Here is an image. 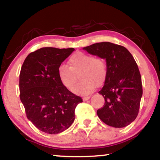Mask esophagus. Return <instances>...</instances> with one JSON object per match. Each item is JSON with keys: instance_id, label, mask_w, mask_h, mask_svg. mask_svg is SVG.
Wrapping results in <instances>:
<instances>
[{"instance_id": "34e87169", "label": "esophagus", "mask_w": 160, "mask_h": 160, "mask_svg": "<svg viewBox=\"0 0 160 160\" xmlns=\"http://www.w3.org/2000/svg\"><path fill=\"white\" fill-rule=\"evenodd\" d=\"M90 98V97L87 96V97H84L83 98H82V99H83V101H87V100H88Z\"/></svg>"}]
</instances>
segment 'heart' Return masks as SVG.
Returning <instances> with one entry per match:
<instances>
[{
  "instance_id": "b5f03b06",
  "label": "heart",
  "mask_w": 160,
  "mask_h": 160,
  "mask_svg": "<svg viewBox=\"0 0 160 160\" xmlns=\"http://www.w3.org/2000/svg\"><path fill=\"white\" fill-rule=\"evenodd\" d=\"M69 65L70 66L61 65L58 69V75L65 88L70 90L76 83L79 75L82 80L72 89L76 94H90L96 86H102L107 79V63L101 57L77 52L70 58Z\"/></svg>"
}]
</instances>
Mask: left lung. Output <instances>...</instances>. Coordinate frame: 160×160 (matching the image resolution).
I'll use <instances>...</instances> for the list:
<instances>
[{
    "instance_id": "8db88e82",
    "label": "left lung",
    "mask_w": 160,
    "mask_h": 160,
    "mask_svg": "<svg viewBox=\"0 0 160 160\" xmlns=\"http://www.w3.org/2000/svg\"><path fill=\"white\" fill-rule=\"evenodd\" d=\"M84 50L106 59L107 77L99 92L105 103L97 110L99 118L107 125L123 128L136 118L142 95L141 76L136 62L128 50L111 42H100Z\"/></svg>"
}]
</instances>
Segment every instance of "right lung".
Segmentation results:
<instances>
[{
  "label": "right lung",
  "instance_id": "obj_1",
  "mask_svg": "<svg viewBox=\"0 0 160 160\" xmlns=\"http://www.w3.org/2000/svg\"><path fill=\"white\" fill-rule=\"evenodd\" d=\"M75 49L44 47L27 56L20 73V97L27 117L48 134L66 131L75 120V109L82 102L61 82L58 69Z\"/></svg>",
  "mask_w": 160,
  "mask_h": 160
}]
</instances>
